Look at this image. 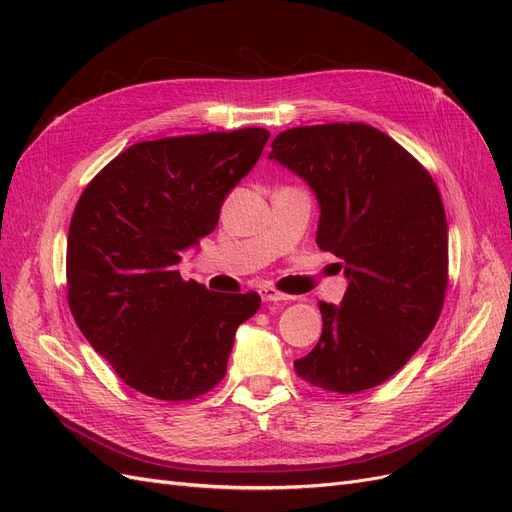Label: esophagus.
Returning a JSON list of instances; mask_svg holds the SVG:
<instances>
[{"instance_id": "esophagus-1", "label": "esophagus", "mask_w": 512, "mask_h": 512, "mask_svg": "<svg viewBox=\"0 0 512 512\" xmlns=\"http://www.w3.org/2000/svg\"><path fill=\"white\" fill-rule=\"evenodd\" d=\"M260 297H262V301H265V303H269V301H290L292 299L290 294L280 292V290L273 288V286H262L260 288Z\"/></svg>"}]
</instances>
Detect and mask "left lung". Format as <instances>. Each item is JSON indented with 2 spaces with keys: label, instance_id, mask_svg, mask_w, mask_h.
Wrapping results in <instances>:
<instances>
[{
  "label": "left lung",
  "instance_id": "left-lung-1",
  "mask_svg": "<svg viewBox=\"0 0 512 512\" xmlns=\"http://www.w3.org/2000/svg\"><path fill=\"white\" fill-rule=\"evenodd\" d=\"M269 158L316 192V243L348 277L342 305L318 303L322 335L294 371L342 395L378 386L421 348L444 305L448 226L436 181L391 136L356 121L290 128Z\"/></svg>",
  "mask_w": 512,
  "mask_h": 512
}]
</instances>
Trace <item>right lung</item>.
Here are the masks:
<instances>
[{
  "label": "right lung",
  "mask_w": 512,
  "mask_h": 512,
  "mask_svg": "<svg viewBox=\"0 0 512 512\" xmlns=\"http://www.w3.org/2000/svg\"><path fill=\"white\" fill-rule=\"evenodd\" d=\"M265 128L143 141L87 183L72 213L68 305L100 356L134 391L188 401L226 376L235 331L258 292L220 294L177 265L209 235L226 194L267 145Z\"/></svg>",
  "instance_id": "1"
}]
</instances>
